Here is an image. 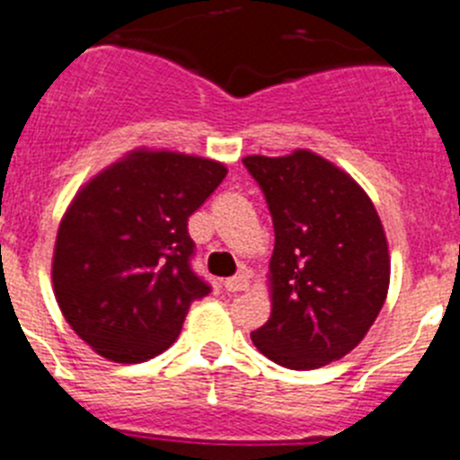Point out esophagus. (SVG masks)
I'll list each match as a JSON object with an SVG mask.
<instances>
[{
  "mask_svg": "<svg viewBox=\"0 0 460 460\" xmlns=\"http://www.w3.org/2000/svg\"><path fill=\"white\" fill-rule=\"evenodd\" d=\"M247 287H250V277H247V272H238V275L225 279V288H226V291H231V293L245 291Z\"/></svg>",
  "mask_w": 460,
  "mask_h": 460,
  "instance_id": "obj_1",
  "label": "esophagus"
}]
</instances>
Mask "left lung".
<instances>
[{
  "label": "left lung",
  "instance_id": "obj_1",
  "mask_svg": "<svg viewBox=\"0 0 460 460\" xmlns=\"http://www.w3.org/2000/svg\"><path fill=\"white\" fill-rule=\"evenodd\" d=\"M275 226L272 314L252 332L287 369L341 359L374 325L390 288V254L374 204L349 173L312 151L247 155Z\"/></svg>",
  "mask_w": 460,
  "mask_h": 460
}]
</instances>
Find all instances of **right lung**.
Here are the masks:
<instances>
[{
    "label": "right lung",
    "instance_id": "right-lung-1",
    "mask_svg": "<svg viewBox=\"0 0 460 460\" xmlns=\"http://www.w3.org/2000/svg\"><path fill=\"white\" fill-rule=\"evenodd\" d=\"M226 167L172 151H137L91 179L59 225L52 284L68 325L111 362L167 350L210 287L192 270L188 220Z\"/></svg>",
    "mask_w": 460,
    "mask_h": 460
}]
</instances>
